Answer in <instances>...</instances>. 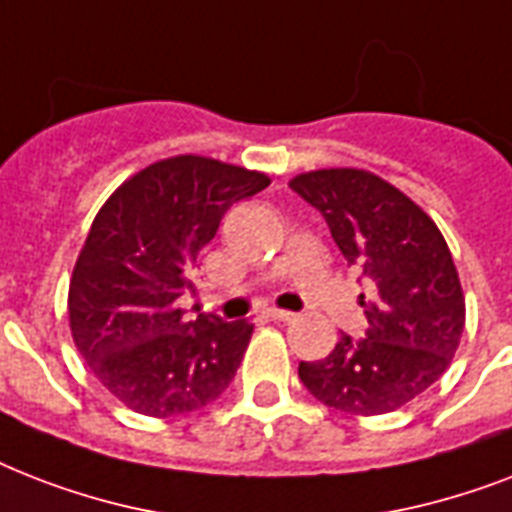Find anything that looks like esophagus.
<instances>
[{
  "mask_svg": "<svg viewBox=\"0 0 512 512\" xmlns=\"http://www.w3.org/2000/svg\"><path fill=\"white\" fill-rule=\"evenodd\" d=\"M265 316H268L271 321H292V319H295V313L279 311V308H268V311H265Z\"/></svg>",
  "mask_w": 512,
  "mask_h": 512,
  "instance_id": "1",
  "label": "esophagus"
}]
</instances>
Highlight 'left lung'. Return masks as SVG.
Instances as JSON below:
<instances>
[{
    "label": "left lung",
    "instance_id": "1",
    "mask_svg": "<svg viewBox=\"0 0 512 512\" xmlns=\"http://www.w3.org/2000/svg\"><path fill=\"white\" fill-rule=\"evenodd\" d=\"M289 188L319 209L369 292L366 337L342 335L321 361H300V380L345 414L393 412L452 364L465 329V297L436 223L409 196L364 170L297 175Z\"/></svg>",
    "mask_w": 512,
    "mask_h": 512
}]
</instances>
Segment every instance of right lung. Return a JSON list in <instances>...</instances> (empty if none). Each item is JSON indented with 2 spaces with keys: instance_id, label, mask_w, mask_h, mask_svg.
Here are the masks:
<instances>
[{
  "instance_id": "add662e5",
  "label": "right lung",
  "mask_w": 512,
  "mask_h": 512,
  "mask_svg": "<svg viewBox=\"0 0 512 512\" xmlns=\"http://www.w3.org/2000/svg\"><path fill=\"white\" fill-rule=\"evenodd\" d=\"M268 183L263 172L175 156L100 207L76 260L68 321L76 350L124 406L177 417L231 385L252 324L209 313L188 321L177 300L196 295L191 271L225 212Z\"/></svg>"
}]
</instances>
